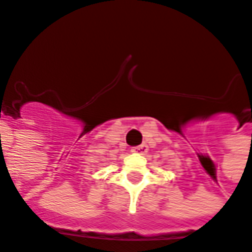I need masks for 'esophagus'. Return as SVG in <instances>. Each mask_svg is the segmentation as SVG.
<instances>
[{
	"label": "esophagus",
	"mask_w": 252,
	"mask_h": 252,
	"mask_svg": "<svg viewBox=\"0 0 252 252\" xmlns=\"http://www.w3.org/2000/svg\"><path fill=\"white\" fill-rule=\"evenodd\" d=\"M130 151L136 153V155H145L148 152V145L147 144H140L137 147H133Z\"/></svg>",
	"instance_id": "1"
}]
</instances>
